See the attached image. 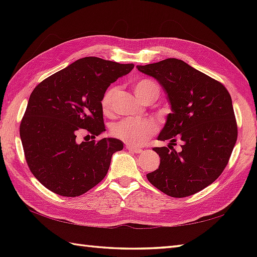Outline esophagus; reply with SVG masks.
I'll return each mask as SVG.
<instances>
[{
  "label": "esophagus",
  "mask_w": 257,
  "mask_h": 257,
  "mask_svg": "<svg viewBox=\"0 0 257 257\" xmlns=\"http://www.w3.org/2000/svg\"><path fill=\"white\" fill-rule=\"evenodd\" d=\"M125 149L129 150V151H132V152H135V154H141V152L144 151L143 149L138 148V147L132 146V145H127V146H125Z\"/></svg>",
  "instance_id": "1"
}]
</instances>
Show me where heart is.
Listing matches in <instances>:
<instances>
[{
	"label": "heart",
	"mask_w": 257,
	"mask_h": 257,
	"mask_svg": "<svg viewBox=\"0 0 257 257\" xmlns=\"http://www.w3.org/2000/svg\"><path fill=\"white\" fill-rule=\"evenodd\" d=\"M134 91L141 101L149 103L158 99L160 95V87L152 80L141 79L135 84ZM116 92L117 88L111 87L106 90L101 98L102 111L107 114L112 110V100ZM156 132L157 124L149 119H123L111 127L113 137L132 146L145 144Z\"/></svg>",
	"instance_id": "b5f03b06"
}]
</instances>
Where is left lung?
<instances>
[{
    "label": "left lung",
    "instance_id": "8db88e82",
    "mask_svg": "<svg viewBox=\"0 0 257 257\" xmlns=\"http://www.w3.org/2000/svg\"><path fill=\"white\" fill-rule=\"evenodd\" d=\"M137 68L159 81L172 110L158 136L170 145L152 149L160 157V166L147 179L173 198L199 192L220 177L235 146L232 98L220 81L181 59L167 58ZM177 138L184 143L179 153L172 147Z\"/></svg>",
    "mask_w": 257,
    "mask_h": 257
}]
</instances>
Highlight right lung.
Instances as JSON below:
<instances>
[{"label": "right lung", "mask_w": 257, "mask_h": 257, "mask_svg": "<svg viewBox=\"0 0 257 257\" xmlns=\"http://www.w3.org/2000/svg\"><path fill=\"white\" fill-rule=\"evenodd\" d=\"M99 57H84L53 74L32 91L20 136L31 172L45 188L63 196L86 193L106 177L111 157L122 150L114 138L78 143L106 132L101 98L111 83L133 70Z\"/></svg>", "instance_id": "right-lung-1"}]
</instances>
